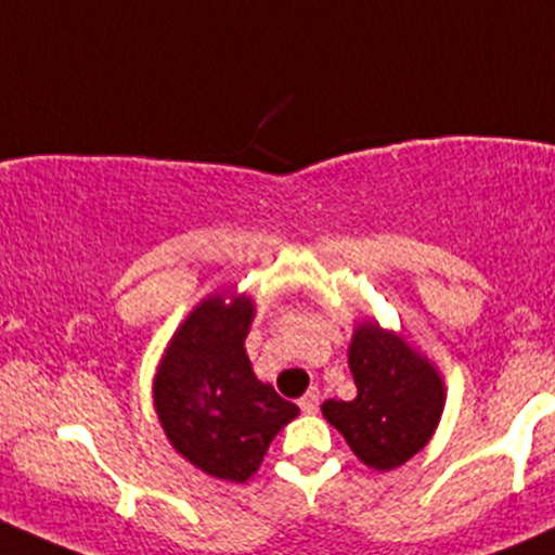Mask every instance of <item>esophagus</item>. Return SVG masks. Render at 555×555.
Instances as JSON below:
<instances>
[{"mask_svg": "<svg viewBox=\"0 0 555 555\" xmlns=\"http://www.w3.org/2000/svg\"><path fill=\"white\" fill-rule=\"evenodd\" d=\"M297 404H300V410L306 412V415H313V412L319 410V404H322V396H319V388L308 390V393L302 396V399L297 401Z\"/></svg>", "mask_w": 555, "mask_h": 555, "instance_id": "esophagus-1", "label": "esophagus"}]
</instances>
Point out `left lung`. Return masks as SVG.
Instances as JSON below:
<instances>
[{"label": "left lung", "mask_w": 555, "mask_h": 555, "mask_svg": "<svg viewBox=\"0 0 555 555\" xmlns=\"http://www.w3.org/2000/svg\"><path fill=\"white\" fill-rule=\"evenodd\" d=\"M353 401H324V417L346 436L356 457L390 470L420 452L439 425L444 385L439 372L399 335L361 324L351 340Z\"/></svg>", "instance_id": "obj_1"}]
</instances>
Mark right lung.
Segmentation results:
<instances>
[{
	"instance_id": "add662e5",
	"label": "right lung",
	"mask_w": 555,
	"mask_h": 555,
	"mask_svg": "<svg viewBox=\"0 0 555 555\" xmlns=\"http://www.w3.org/2000/svg\"><path fill=\"white\" fill-rule=\"evenodd\" d=\"M249 322V297H207L172 337L154 383L172 447L204 474L238 483L258 470L273 436L297 415L293 401L255 377L244 351Z\"/></svg>"
}]
</instances>
